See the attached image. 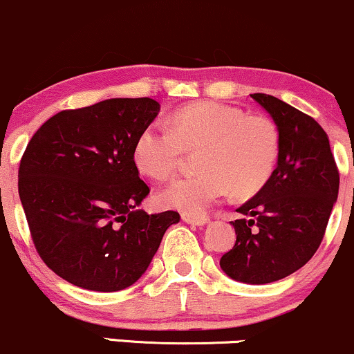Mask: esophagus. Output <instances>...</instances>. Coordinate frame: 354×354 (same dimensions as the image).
Returning a JSON list of instances; mask_svg holds the SVG:
<instances>
[{"label": "esophagus", "mask_w": 354, "mask_h": 354, "mask_svg": "<svg viewBox=\"0 0 354 354\" xmlns=\"http://www.w3.org/2000/svg\"><path fill=\"white\" fill-rule=\"evenodd\" d=\"M182 219L192 226H205L209 223V218L206 214H182Z\"/></svg>", "instance_id": "esophagus-1"}]
</instances>
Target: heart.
<instances>
[{"instance_id": "1", "label": "heart", "mask_w": 354, "mask_h": 354, "mask_svg": "<svg viewBox=\"0 0 354 354\" xmlns=\"http://www.w3.org/2000/svg\"><path fill=\"white\" fill-rule=\"evenodd\" d=\"M278 133L263 117L213 100L192 102L169 117V127L151 123L133 145V160L148 177L172 176L183 149H198L196 171L178 177L158 192L162 208L203 214L232 192L249 196L272 176L278 158Z\"/></svg>"}]
</instances>
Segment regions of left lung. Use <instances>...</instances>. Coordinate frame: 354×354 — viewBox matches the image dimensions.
I'll list each match as a JSON object with an SVG mask.
<instances>
[{"label":"left lung","mask_w":354,"mask_h":354,"mask_svg":"<svg viewBox=\"0 0 354 354\" xmlns=\"http://www.w3.org/2000/svg\"><path fill=\"white\" fill-rule=\"evenodd\" d=\"M278 130V162L263 187L231 221L236 244L223 272L247 284H267L304 267L322 242L338 196L339 176L328 136L314 118L268 94H250Z\"/></svg>","instance_id":"obj_1"}]
</instances>
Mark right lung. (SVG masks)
<instances>
[{
    "mask_svg": "<svg viewBox=\"0 0 354 354\" xmlns=\"http://www.w3.org/2000/svg\"><path fill=\"white\" fill-rule=\"evenodd\" d=\"M160 110L149 97L107 99L48 118L27 145L19 196L45 265L75 286L112 292L143 277L176 211L138 209L149 194L133 160Z\"/></svg>",
    "mask_w": 354,
    "mask_h": 354,
    "instance_id": "right-lung-1",
    "label": "right lung"
}]
</instances>
